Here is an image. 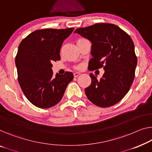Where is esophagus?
I'll return each mask as SVG.
<instances>
[{
  "label": "esophagus",
  "instance_id": "esophagus-1",
  "mask_svg": "<svg viewBox=\"0 0 152 152\" xmlns=\"http://www.w3.org/2000/svg\"><path fill=\"white\" fill-rule=\"evenodd\" d=\"M80 72H74V77H77V76H78L79 75H80Z\"/></svg>",
  "mask_w": 152,
  "mask_h": 152
}]
</instances>
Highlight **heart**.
Masks as SVG:
<instances>
[{
	"instance_id": "obj_1",
	"label": "heart",
	"mask_w": 152,
	"mask_h": 152,
	"mask_svg": "<svg viewBox=\"0 0 152 152\" xmlns=\"http://www.w3.org/2000/svg\"><path fill=\"white\" fill-rule=\"evenodd\" d=\"M80 39H83V38H80Z\"/></svg>"
}]
</instances>
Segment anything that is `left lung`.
Masks as SVG:
<instances>
[{"instance_id":"obj_1","label":"left lung","mask_w":152,"mask_h":152,"mask_svg":"<svg viewBox=\"0 0 152 152\" xmlns=\"http://www.w3.org/2000/svg\"><path fill=\"white\" fill-rule=\"evenodd\" d=\"M74 33L92 44L93 58L88 69H104L99 80L92 73L89 74L91 83L85 89L87 98L99 107L115 105L124 98L134 81L137 58L133 41L125 31L113 24H95L77 28Z\"/></svg>"}]
</instances>
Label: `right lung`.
<instances>
[{
  "label": "right lung",
  "instance_id": "right-lung-1",
  "mask_svg": "<svg viewBox=\"0 0 152 152\" xmlns=\"http://www.w3.org/2000/svg\"><path fill=\"white\" fill-rule=\"evenodd\" d=\"M74 28L33 31L20 42L15 56L18 80L26 98L37 107L48 108L59 102L74 74L53 76L52 62L60 60L62 44Z\"/></svg>",
  "mask_w": 152,
  "mask_h": 152
}]
</instances>
